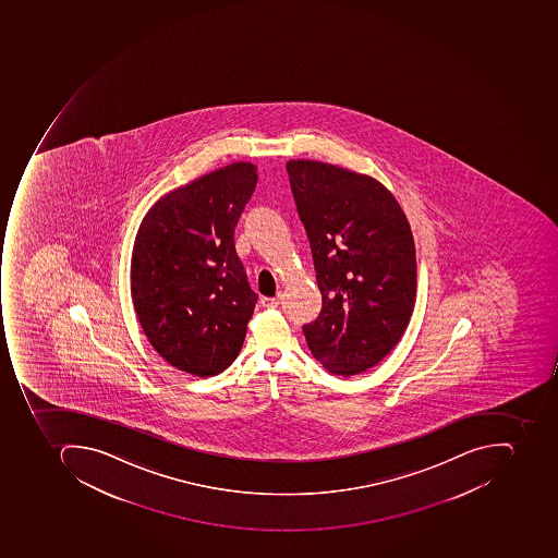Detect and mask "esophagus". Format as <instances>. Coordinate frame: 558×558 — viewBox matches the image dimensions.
Listing matches in <instances>:
<instances>
[{
  "label": "esophagus",
  "instance_id": "esophagus-1",
  "mask_svg": "<svg viewBox=\"0 0 558 558\" xmlns=\"http://www.w3.org/2000/svg\"><path fill=\"white\" fill-rule=\"evenodd\" d=\"M281 299H283V296H281L280 293H278L277 296H263V299H262L263 307L277 308L278 305L281 304Z\"/></svg>",
  "mask_w": 558,
  "mask_h": 558
}]
</instances>
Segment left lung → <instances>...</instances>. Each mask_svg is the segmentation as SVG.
Wrapping results in <instances>:
<instances>
[{
    "label": "left lung",
    "mask_w": 558,
    "mask_h": 558,
    "mask_svg": "<svg viewBox=\"0 0 558 558\" xmlns=\"http://www.w3.org/2000/svg\"><path fill=\"white\" fill-rule=\"evenodd\" d=\"M287 172L323 295L305 340L326 371L356 376L391 352L415 307L410 223L371 175L304 158L289 160Z\"/></svg>",
    "instance_id": "1"
}]
</instances>
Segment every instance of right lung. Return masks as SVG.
<instances>
[{"mask_svg": "<svg viewBox=\"0 0 558 558\" xmlns=\"http://www.w3.org/2000/svg\"><path fill=\"white\" fill-rule=\"evenodd\" d=\"M257 167L233 162L169 191L140 223L131 299L158 355L193 376L238 359L257 295L233 244Z\"/></svg>", "mask_w": 558, "mask_h": 558, "instance_id": "right-lung-1", "label": "right lung"}]
</instances>
